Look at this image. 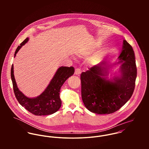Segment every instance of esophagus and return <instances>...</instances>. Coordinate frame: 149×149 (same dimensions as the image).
I'll list each match as a JSON object with an SVG mask.
<instances>
[{"mask_svg": "<svg viewBox=\"0 0 149 149\" xmlns=\"http://www.w3.org/2000/svg\"><path fill=\"white\" fill-rule=\"evenodd\" d=\"M81 73V70L79 69V68H77L75 69V72H74V74L76 75H77V76H80V74Z\"/></svg>", "mask_w": 149, "mask_h": 149, "instance_id": "esophagus-1", "label": "esophagus"}]
</instances>
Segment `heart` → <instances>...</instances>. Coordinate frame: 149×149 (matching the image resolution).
<instances>
[{"instance_id": "b5f03b06", "label": "heart", "mask_w": 149, "mask_h": 149, "mask_svg": "<svg viewBox=\"0 0 149 149\" xmlns=\"http://www.w3.org/2000/svg\"><path fill=\"white\" fill-rule=\"evenodd\" d=\"M91 52H92V49H89L85 50V52H86V53H87V54L90 53Z\"/></svg>"}]
</instances>
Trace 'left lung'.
<instances>
[{"mask_svg":"<svg viewBox=\"0 0 149 149\" xmlns=\"http://www.w3.org/2000/svg\"><path fill=\"white\" fill-rule=\"evenodd\" d=\"M119 61L109 65L103 61L81 74V96L85 107L97 114H109L124 106L135 88L137 69L132 46L123 40ZM118 63L120 74L108 79L109 70Z\"/></svg>","mask_w":149,"mask_h":149,"instance_id":"8db88e82","label":"left lung"}]
</instances>
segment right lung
<instances>
[{"label": "right lung", "mask_w": 149, "mask_h": 149, "mask_svg": "<svg viewBox=\"0 0 149 149\" xmlns=\"http://www.w3.org/2000/svg\"><path fill=\"white\" fill-rule=\"evenodd\" d=\"M29 38L25 39L17 47L14 57L22 47L27 42ZM73 67L61 66L57 70L49 85L42 93L36 97H28L25 96L18 88L14 75V65L11 69V77L15 97L22 106L31 113L37 115H48L57 112L61 106L60 97L61 87L65 81L74 74Z\"/></svg>", "instance_id": "right-lung-1"}]
</instances>
